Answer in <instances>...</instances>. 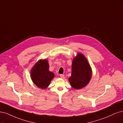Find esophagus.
<instances>
[{"label": "esophagus", "mask_w": 123, "mask_h": 123, "mask_svg": "<svg viewBox=\"0 0 123 123\" xmlns=\"http://www.w3.org/2000/svg\"><path fill=\"white\" fill-rule=\"evenodd\" d=\"M60 77H61V78H63L64 77V74H60Z\"/></svg>", "instance_id": "obj_1"}]
</instances>
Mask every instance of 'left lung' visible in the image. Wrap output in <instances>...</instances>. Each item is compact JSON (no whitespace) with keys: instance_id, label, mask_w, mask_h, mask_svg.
<instances>
[{"instance_id":"obj_1","label":"left lung","mask_w":123,"mask_h":123,"mask_svg":"<svg viewBox=\"0 0 123 123\" xmlns=\"http://www.w3.org/2000/svg\"><path fill=\"white\" fill-rule=\"evenodd\" d=\"M92 77V69L84 55L79 54L72 63V76L69 78L70 84L74 89L84 87Z\"/></svg>"}]
</instances>
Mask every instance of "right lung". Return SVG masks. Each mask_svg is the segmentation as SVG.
Listing matches in <instances>:
<instances>
[{"label": "right lung", "mask_w": 123, "mask_h": 123, "mask_svg": "<svg viewBox=\"0 0 123 123\" xmlns=\"http://www.w3.org/2000/svg\"><path fill=\"white\" fill-rule=\"evenodd\" d=\"M31 80L38 87L46 88L54 77L53 73L49 71V65L46 60H40L37 62L31 70Z\"/></svg>", "instance_id": "right-lung-1"}]
</instances>
